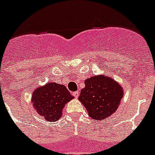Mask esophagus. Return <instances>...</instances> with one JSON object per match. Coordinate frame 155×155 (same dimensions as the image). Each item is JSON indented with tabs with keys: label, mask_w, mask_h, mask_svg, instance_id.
Here are the masks:
<instances>
[{
	"label": "esophagus",
	"mask_w": 155,
	"mask_h": 155,
	"mask_svg": "<svg viewBox=\"0 0 155 155\" xmlns=\"http://www.w3.org/2000/svg\"><path fill=\"white\" fill-rule=\"evenodd\" d=\"M79 92H78V91L73 92V96H74L75 98H78V96H79Z\"/></svg>",
	"instance_id": "34e87169"
}]
</instances>
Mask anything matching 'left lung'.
<instances>
[{
	"mask_svg": "<svg viewBox=\"0 0 155 155\" xmlns=\"http://www.w3.org/2000/svg\"><path fill=\"white\" fill-rule=\"evenodd\" d=\"M123 96L118 83L103 76H93L85 81L79 100L86 107L89 115L95 120L105 119L115 112Z\"/></svg>",
	"mask_w": 155,
	"mask_h": 155,
	"instance_id": "1",
	"label": "left lung"
}]
</instances>
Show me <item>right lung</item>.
<instances>
[{"label": "right lung", "instance_id": "1", "mask_svg": "<svg viewBox=\"0 0 155 155\" xmlns=\"http://www.w3.org/2000/svg\"><path fill=\"white\" fill-rule=\"evenodd\" d=\"M66 86L55 82L37 88L33 93L32 102L37 113L50 121H57L66 102L73 99Z\"/></svg>", "mask_w": 155, "mask_h": 155}]
</instances>
